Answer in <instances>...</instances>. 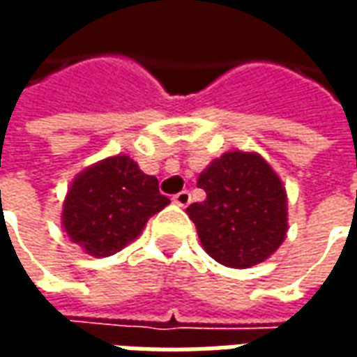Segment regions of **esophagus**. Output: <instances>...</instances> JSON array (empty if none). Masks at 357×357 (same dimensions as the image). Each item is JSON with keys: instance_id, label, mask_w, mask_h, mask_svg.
Segmentation results:
<instances>
[{"instance_id": "obj_1", "label": "esophagus", "mask_w": 357, "mask_h": 357, "mask_svg": "<svg viewBox=\"0 0 357 357\" xmlns=\"http://www.w3.org/2000/svg\"><path fill=\"white\" fill-rule=\"evenodd\" d=\"M174 202H176L178 206H187V204L191 202V193H189V191H179L178 195H174Z\"/></svg>"}]
</instances>
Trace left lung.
Instances as JSON below:
<instances>
[{
  "mask_svg": "<svg viewBox=\"0 0 357 357\" xmlns=\"http://www.w3.org/2000/svg\"><path fill=\"white\" fill-rule=\"evenodd\" d=\"M206 201L193 202L202 247L227 268H250L275 252L287 235V193L281 179L256 153H225L199 176Z\"/></svg>",
  "mask_w": 357,
  "mask_h": 357,
  "instance_id": "1",
  "label": "left lung"
}]
</instances>
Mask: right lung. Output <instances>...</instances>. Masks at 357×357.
<instances>
[{
  "mask_svg": "<svg viewBox=\"0 0 357 357\" xmlns=\"http://www.w3.org/2000/svg\"><path fill=\"white\" fill-rule=\"evenodd\" d=\"M170 204L158 179L118 155L76 176L63 204V227L91 256H110L132 243L149 218Z\"/></svg>",
  "mask_w": 357,
  "mask_h": 357,
  "instance_id": "1",
  "label": "right lung"
}]
</instances>
